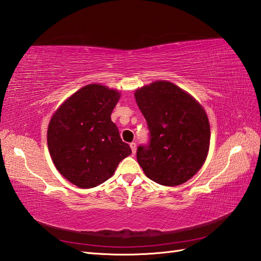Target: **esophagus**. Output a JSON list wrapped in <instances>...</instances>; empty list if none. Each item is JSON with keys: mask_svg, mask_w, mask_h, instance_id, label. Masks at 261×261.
<instances>
[{"mask_svg": "<svg viewBox=\"0 0 261 261\" xmlns=\"http://www.w3.org/2000/svg\"><path fill=\"white\" fill-rule=\"evenodd\" d=\"M129 146H130V148H132V152H133V154H135L136 153V148H137V145H136V143H130L129 144Z\"/></svg>", "mask_w": 261, "mask_h": 261, "instance_id": "1", "label": "esophagus"}]
</instances>
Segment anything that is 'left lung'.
<instances>
[{"label": "left lung", "mask_w": 261, "mask_h": 261, "mask_svg": "<svg viewBox=\"0 0 261 261\" xmlns=\"http://www.w3.org/2000/svg\"><path fill=\"white\" fill-rule=\"evenodd\" d=\"M147 121L149 144L138 146L137 162L154 182L174 187L187 182L204 164L210 146V124L201 103L165 80L135 91Z\"/></svg>", "instance_id": "1"}]
</instances>
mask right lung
<instances>
[{"instance_id":"right-lung-1","label":"right lung","mask_w":261,"mask_h":261,"mask_svg":"<svg viewBox=\"0 0 261 261\" xmlns=\"http://www.w3.org/2000/svg\"><path fill=\"white\" fill-rule=\"evenodd\" d=\"M120 94L99 84L83 87L52 115L47 132L56 169L82 189L112 177L119 162L132 154L111 118Z\"/></svg>"}]
</instances>
